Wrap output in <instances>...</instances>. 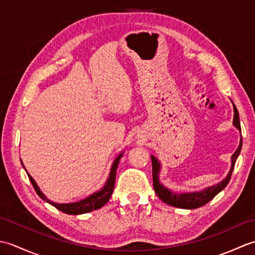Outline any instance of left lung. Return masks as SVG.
Instances as JSON below:
<instances>
[{
  "instance_id": "1",
  "label": "left lung",
  "mask_w": 255,
  "mask_h": 255,
  "mask_svg": "<svg viewBox=\"0 0 255 255\" xmlns=\"http://www.w3.org/2000/svg\"><path fill=\"white\" fill-rule=\"evenodd\" d=\"M234 112H235L234 125L235 127L239 129L241 132L239 113H238V110L235 104H234ZM241 148H242V139H240L239 147H238L236 152L231 156V169L228 173V175H227L223 181L218 184H216L214 186L205 188L203 191L193 192V193H175L162 185L159 181V173L161 169L160 162L155 158V156L151 155V161H152V178H153L154 192L156 193V195H158V197L161 200H163V202L167 205L173 206V207H178V208H184V209H195V208L200 207V206H204L205 204H207L209 200L213 199L219 192L223 191V189L227 186V184L229 183L237 158L238 155L240 154Z\"/></svg>"
}]
</instances>
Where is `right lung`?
<instances>
[{
    "label": "right lung",
    "mask_w": 255,
    "mask_h": 255,
    "mask_svg": "<svg viewBox=\"0 0 255 255\" xmlns=\"http://www.w3.org/2000/svg\"><path fill=\"white\" fill-rule=\"evenodd\" d=\"M122 155H123V153L119 154L117 158L115 159V161L113 162L110 176H108L107 182L105 183L104 187L101 188L99 192H95L94 194L90 195L89 197H86V198L80 200V202H77V203L58 204V203L51 202V200L48 199L44 195V193L40 191V188L38 187L37 183L35 182L34 178H32L28 174V173H27V175H28L29 181L31 182L32 186H34L38 196H39L41 199H44L45 202L49 203L50 205L53 206V207H56L57 209L62 211V213H66V214H69V215L86 214V213H90V211L100 209L101 207H103V206H104L108 202V200H110L112 194H113V191H114V187H115L116 171H117V166H118V163H119V160H121V158H122ZM21 164H23V162H21Z\"/></svg>",
    "instance_id": "right-lung-1"
}]
</instances>
